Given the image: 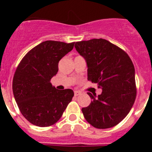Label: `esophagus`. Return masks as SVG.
<instances>
[{"instance_id":"obj_1","label":"esophagus","mask_w":152,"mask_h":152,"mask_svg":"<svg viewBox=\"0 0 152 152\" xmlns=\"http://www.w3.org/2000/svg\"><path fill=\"white\" fill-rule=\"evenodd\" d=\"M79 95H80V93L79 92V91H75V96H79Z\"/></svg>"}]
</instances>
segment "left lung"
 <instances>
[{
	"label": "left lung",
	"mask_w": 152,
	"mask_h": 152,
	"mask_svg": "<svg viewBox=\"0 0 152 152\" xmlns=\"http://www.w3.org/2000/svg\"><path fill=\"white\" fill-rule=\"evenodd\" d=\"M75 49L88 65V79L102 88L82 108L85 119L96 129L119 124L129 113L136 97L135 68L126 52L103 39L77 42Z\"/></svg>",
	"instance_id": "1"
}]
</instances>
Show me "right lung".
I'll use <instances>...</instances> for the list:
<instances>
[{
	"mask_svg": "<svg viewBox=\"0 0 152 152\" xmlns=\"http://www.w3.org/2000/svg\"><path fill=\"white\" fill-rule=\"evenodd\" d=\"M75 42L48 40L31 49L21 60L13 79V93L23 116L35 126L46 127L59 120L72 101V89L57 90L50 80L58 62Z\"/></svg>",
	"mask_w": 152,
	"mask_h": 152,
	"instance_id": "1",
	"label": "right lung"
}]
</instances>
